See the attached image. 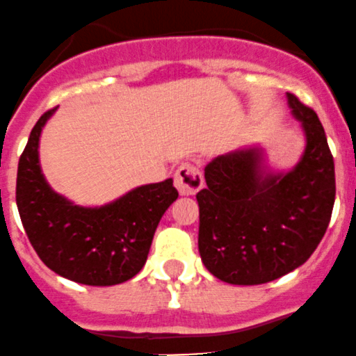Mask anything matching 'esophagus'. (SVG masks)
Masks as SVG:
<instances>
[{
    "label": "esophagus",
    "mask_w": 356,
    "mask_h": 356,
    "mask_svg": "<svg viewBox=\"0 0 356 356\" xmlns=\"http://www.w3.org/2000/svg\"><path fill=\"white\" fill-rule=\"evenodd\" d=\"M175 188L182 196H191L203 188V175L193 163H182L175 172Z\"/></svg>",
    "instance_id": "obj_1"
}]
</instances>
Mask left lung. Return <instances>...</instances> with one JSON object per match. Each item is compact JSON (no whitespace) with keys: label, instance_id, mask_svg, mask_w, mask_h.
I'll use <instances>...</instances> for the list:
<instances>
[{"label":"left lung","instance_id":"8db88e82","mask_svg":"<svg viewBox=\"0 0 356 356\" xmlns=\"http://www.w3.org/2000/svg\"><path fill=\"white\" fill-rule=\"evenodd\" d=\"M305 132L303 155L288 172H272L260 146L225 153L204 167L198 250L220 281L265 284L310 258L324 238L336 198L334 160L314 110L288 92Z\"/></svg>","mask_w":356,"mask_h":356}]
</instances>
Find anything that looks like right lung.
Masks as SVG:
<instances>
[{"mask_svg":"<svg viewBox=\"0 0 356 356\" xmlns=\"http://www.w3.org/2000/svg\"><path fill=\"white\" fill-rule=\"evenodd\" d=\"M55 110L39 118L19 160L17 208L24 229L46 267L62 277L86 286L120 284L145 267L158 222L179 193L165 179L102 207L58 195L39 163V138Z\"/></svg>","mask_w":356,"mask_h":356,"instance_id":"right-lung-1","label":"right lung"}]
</instances>
